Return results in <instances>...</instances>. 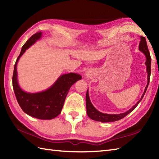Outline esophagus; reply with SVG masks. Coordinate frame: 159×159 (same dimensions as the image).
<instances>
[{"label": "esophagus", "instance_id": "esophagus-1", "mask_svg": "<svg viewBox=\"0 0 159 159\" xmlns=\"http://www.w3.org/2000/svg\"><path fill=\"white\" fill-rule=\"evenodd\" d=\"M85 75H86V76H87V77H88V76H89V75H88V74H85Z\"/></svg>", "mask_w": 159, "mask_h": 159}]
</instances>
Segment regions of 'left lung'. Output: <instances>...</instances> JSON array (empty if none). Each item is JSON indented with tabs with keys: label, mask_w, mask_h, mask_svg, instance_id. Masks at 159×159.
Returning a JSON list of instances; mask_svg holds the SVG:
<instances>
[{
	"label": "left lung",
	"mask_w": 159,
	"mask_h": 159,
	"mask_svg": "<svg viewBox=\"0 0 159 159\" xmlns=\"http://www.w3.org/2000/svg\"><path fill=\"white\" fill-rule=\"evenodd\" d=\"M139 49L140 51L142 52L145 55L146 57V65L147 67V72H148V84L145 88V91L143 93L142 96H141V99L138 101L135 105H134L133 107L131 108L130 110H128L126 112L124 113H120V114H107V113H102L100 112V111H98L95 107L93 106L89 99V93H88V90L87 91L86 93V107H87V116H88L91 119L98 121H101V122H111V121H116L117 120H120L122 119L125 116H126L128 114H129L130 112H132L137 106L138 105L141 100L144 96V94L146 93L147 88L149 85L150 82V74H151V57L150 55V52L148 50L146 40L145 37L141 36V41L139 45Z\"/></svg>",
	"instance_id": "obj_1"
}]
</instances>
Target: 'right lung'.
I'll return each instance as SVG.
<instances>
[{
  "label": "right lung",
  "mask_w": 159,
  "mask_h": 159,
  "mask_svg": "<svg viewBox=\"0 0 159 159\" xmlns=\"http://www.w3.org/2000/svg\"><path fill=\"white\" fill-rule=\"evenodd\" d=\"M41 38L42 33H36L23 45L14 66L12 84L17 101L24 112L38 119L52 120L61 112L66 96L71 86L77 80L81 79L82 76L75 73L63 74L50 88L44 92L34 93L24 92L18 83L17 63L26 50Z\"/></svg>",
  "instance_id": "right-lung-1"
}]
</instances>
